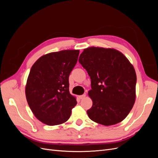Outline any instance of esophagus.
<instances>
[{
    "label": "esophagus",
    "mask_w": 158,
    "mask_h": 158,
    "mask_svg": "<svg viewBox=\"0 0 158 158\" xmlns=\"http://www.w3.org/2000/svg\"><path fill=\"white\" fill-rule=\"evenodd\" d=\"M85 97V94L81 95H79V96H78V98H79L80 99H84Z\"/></svg>",
    "instance_id": "obj_1"
}]
</instances>
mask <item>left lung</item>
<instances>
[{"label":"left lung","mask_w":158,"mask_h":158,"mask_svg":"<svg viewBox=\"0 0 158 158\" xmlns=\"http://www.w3.org/2000/svg\"><path fill=\"white\" fill-rule=\"evenodd\" d=\"M78 60L91 79L89 118L105 126L121 122L136 99V74L132 64L120 51L95 47L85 49Z\"/></svg>","instance_id":"1"}]
</instances>
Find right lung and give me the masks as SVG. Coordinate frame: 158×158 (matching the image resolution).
Listing matches in <instances>:
<instances>
[{
  "mask_svg": "<svg viewBox=\"0 0 158 158\" xmlns=\"http://www.w3.org/2000/svg\"><path fill=\"white\" fill-rule=\"evenodd\" d=\"M79 50H64L41 56L30 70L26 85L28 105L43 123L66 122L77 103L69 92V75L77 63Z\"/></svg>",
  "mask_w": 158,
  "mask_h": 158,
  "instance_id": "add662e5",
  "label": "right lung"
}]
</instances>
